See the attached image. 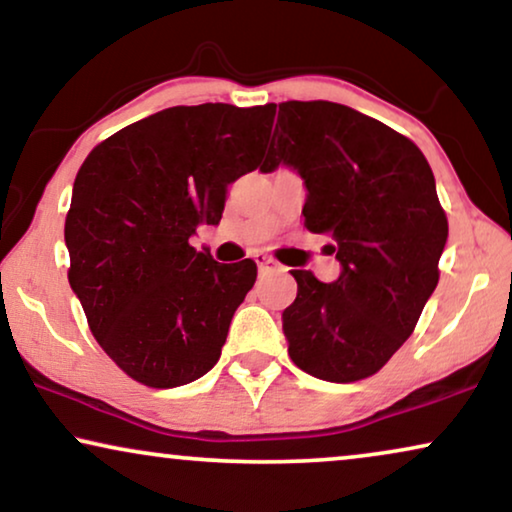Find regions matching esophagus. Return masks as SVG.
Segmentation results:
<instances>
[{
	"mask_svg": "<svg viewBox=\"0 0 512 512\" xmlns=\"http://www.w3.org/2000/svg\"><path fill=\"white\" fill-rule=\"evenodd\" d=\"M256 263H258V270L265 272V270H277L279 263L275 261V258L270 256H263V254H256Z\"/></svg>",
	"mask_w": 512,
	"mask_h": 512,
	"instance_id": "34e87169",
	"label": "esophagus"
}]
</instances>
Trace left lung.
<instances>
[{
  "instance_id": "obj_1",
  "label": "left lung",
  "mask_w": 512,
  "mask_h": 512,
  "mask_svg": "<svg viewBox=\"0 0 512 512\" xmlns=\"http://www.w3.org/2000/svg\"><path fill=\"white\" fill-rule=\"evenodd\" d=\"M279 163L305 179V226L331 237L342 263L333 284L291 270V361L326 382L366 380L410 338L438 284L447 216L436 179L415 142L326 100L279 104L261 170Z\"/></svg>"
}]
</instances>
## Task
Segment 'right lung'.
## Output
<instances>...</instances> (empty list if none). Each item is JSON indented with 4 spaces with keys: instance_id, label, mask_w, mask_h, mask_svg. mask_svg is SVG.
<instances>
[{
    "instance_id": "right-lung-1",
    "label": "right lung",
    "mask_w": 512,
    "mask_h": 512,
    "mask_svg": "<svg viewBox=\"0 0 512 512\" xmlns=\"http://www.w3.org/2000/svg\"><path fill=\"white\" fill-rule=\"evenodd\" d=\"M272 123V104L172 107L104 139L76 174L69 284L100 347L144 387H181L219 361L256 263H216L188 240L221 221Z\"/></svg>"
}]
</instances>
